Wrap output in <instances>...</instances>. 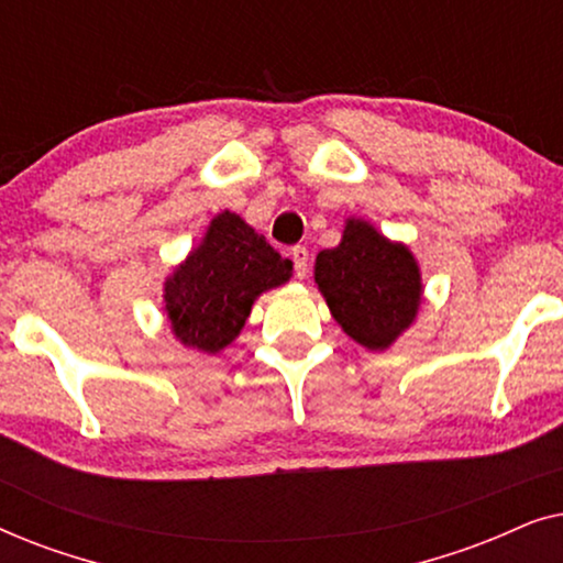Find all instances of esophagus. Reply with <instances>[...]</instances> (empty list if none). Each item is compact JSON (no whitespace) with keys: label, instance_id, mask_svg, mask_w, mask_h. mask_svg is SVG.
<instances>
[{"label":"esophagus","instance_id":"34e87169","mask_svg":"<svg viewBox=\"0 0 563 563\" xmlns=\"http://www.w3.org/2000/svg\"><path fill=\"white\" fill-rule=\"evenodd\" d=\"M289 256H291V261H295V276H297V279H305V276H307V261H310V253H307L305 245H295Z\"/></svg>","mask_w":563,"mask_h":563}]
</instances>
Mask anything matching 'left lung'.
Returning <instances> with one entry per match:
<instances>
[{
  "label": "left lung",
  "mask_w": 563,
  "mask_h": 563,
  "mask_svg": "<svg viewBox=\"0 0 563 563\" xmlns=\"http://www.w3.org/2000/svg\"><path fill=\"white\" fill-rule=\"evenodd\" d=\"M314 284L343 333L368 351H387L422 305L415 253L364 218L345 220L341 243L318 253Z\"/></svg>",
  "instance_id": "1"
}]
</instances>
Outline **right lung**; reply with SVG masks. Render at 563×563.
Instances as JSON below:
<instances>
[{
  "label": "right lung",
  "instance_id": "right-lung-1",
  "mask_svg": "<svg viewBox=\"0 0 563 563\" xmlns=\"http://www.w3.org/2000/svg\"><path fill=\"white\" fill-rule=\"evenodd\" d=\"M289 279L291 261L241 214H214L197 249L166 276L168 330L184 349L214 356L241 335L253 302Z\"/></svg>",
  "mask_w": 563,
  "mask_h": 563
}]
</instances>
